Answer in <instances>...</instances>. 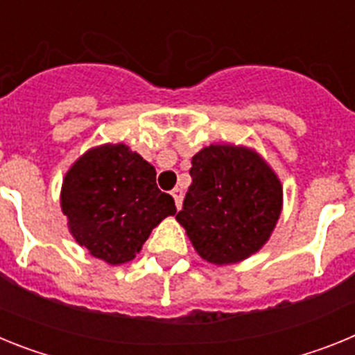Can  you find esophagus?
Wrapping results in <instances>:
<instances>
[{
  "label": "esophagus",
  "mask_w": 355,
  "mask_h": 355,
  "mask_svg": "<svg viewBox=\"0 0 355 355\" xmlns=\"http://www.w3.org/2000/svg\"><path fill=\"white\" fill-rule=\"evenodd\" d=\"M172 197L175 200V208L181 209V206H183V192H181L180 188H175V190H172Z\"/></svg>",
  "instance_id": "1"
}]
</instances>
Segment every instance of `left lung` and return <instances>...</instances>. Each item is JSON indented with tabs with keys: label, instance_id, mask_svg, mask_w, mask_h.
<instances>
[{
	"label": "left lung",
	"instance_id": "1",
	"mask_svg": "<svg viewBox=\"0 0 355 355\" xmlns=\"http://www.w3.org/2000/svg\"><path fill=\"white\" fill-rule=\"evenodd\" d=\"M192 184L175 215L200 258L233 265L265 245L283 211V184L259 153L211 144L192 158Z\"/></svg>",
	"mask_w": 355,
	"mask_h": 355
}]
</instances>
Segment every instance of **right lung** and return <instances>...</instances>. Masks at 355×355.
Instances as JSON below:
<instances>
[{
	"mask_svg": "<svg viewBox=\"0 0 355 355\" xmlns=\"http://www.w3.org/2000/svg\"><path fill=\"white\" fill-rule=\"evenodd\" d=\"M62 213L72 238L108 265L128 263L175 205L156 187V171L126 144L89 149L65 172Z\"/></svg>",
	"mask_w": 355,
	"mask_h": 355,
	"instance_id": "obj_1",
	"label": "right lung"
}]
</instances>
